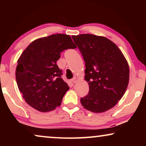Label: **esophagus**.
I'll return each mask as SVG.
<instances>
[{"label": "esophagus", "instance_id": "1", "mask_svg": "<svg viewBox=\"0 0 146 146\" xmlns=\"http://www.w3.org/2000/svg\"><path fill=\"white\" fill-rule=\"evenodd\" d=\"M71 81H72V82H73L74 84H75V83L76 82H77V78H76V77H74L71 80Z\"/></svg>", "mask_w": 146, "mask_h": 146}]
</instances>
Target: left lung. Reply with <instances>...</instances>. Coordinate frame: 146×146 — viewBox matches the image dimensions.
Instances as JSON below:
<instances>
[{
	"label": "left lung",
	"mask_w": 146,
	"mask_h": 146,
	"mask_svg": "<svg viewBox=\"0 0 146 146\" xmlns=\"http://www.w3.org/2000/svg\"><path fill=\"white\" fill-rule=\"evenodd\" d=\"M85 62L89 92L80 102L95 113L111 109L122 98L129 82V70L118 47L107 38L90 34L72 36Z\"/></svg>",
	"instance_id": "obj_1"
}]
</instances>
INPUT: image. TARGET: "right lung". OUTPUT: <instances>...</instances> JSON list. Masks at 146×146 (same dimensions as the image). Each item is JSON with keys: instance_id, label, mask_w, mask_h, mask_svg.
Segmentation results:
<instances>
[{"instance_id": "right-lung-1", "label": "right lung", "mask_w": 146, "mask_h": 146, "mask_svg": "<svg viewBox=\"0 0 146 146\" xmlns=\"http://www.w3.org/2000/svg\"><path fill=\"white\" fill-rule=\"evenodd\" d=\"M76 48L70 36L64 34L41 38L28 46L16 69L18 87L28 104L43 112L61 104L69 87L56 61L62 52Z\"/></svg>"}]
</instances>
